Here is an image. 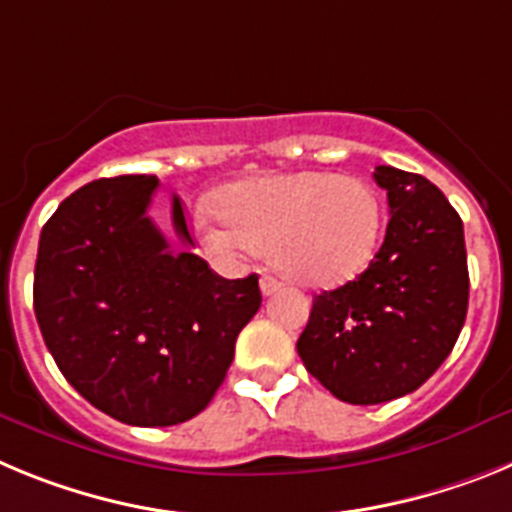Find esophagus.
<instances>
[{"mask_svg":"<svg viewBox=\"0 0 512 512\" xmlns=\"http://www.w3.org/2000/svg\"><path fill=\"white\" fill-rule=\"evenodd\" d=\"M279 287H282V282H279V279L269 277V274H264V277H261V292H264L266 297L274 295V292H277Z\"/></svg>","mask_w":512,"mask_h":512,"instance_id":"1","label":"esophagus"}]
</instances>
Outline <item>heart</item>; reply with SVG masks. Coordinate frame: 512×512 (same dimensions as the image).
<instances>
[{
	"label": "heart",
	"instance_id": "obj_1",
	"mask_svg": "<svg viewBox=\"0 0 512 512\" xmlns=\"http://www.w3.org/2000/svg\"><path fill=\"white\" fill-rule=\"evenodd\" d=\"M217 212L197 210L194 228L215 256L269 253L292 282L333 287L359 277L382 241V202L359 176L287 171L241 179L217 192Z\"/></svg>",
	"mask_w": 512,
	"mask_h": 512
}]
</instances>
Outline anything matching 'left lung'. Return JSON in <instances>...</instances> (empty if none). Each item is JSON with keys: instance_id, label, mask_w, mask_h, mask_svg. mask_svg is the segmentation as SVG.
I'll return each instance as SVG.
<instances>
[{"instance_id": "left-lung-1", "label": "left lung", "mask_w": 512, "mask_h": 512, "mask_svg": "<svg viewBox=\"0 0 512 512\" xmlns=\"http://www.w3.org/2000/svg\"><path fill=\"white\" fill-rule=\"evenodd\" d=\"M390 223L369 269L312 300L297 341L338 400L379 405L415 392L451 354L469 305L461 217L425 176L377 166Z\"/></svg>"}]
</instances>
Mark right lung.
<instances>
[{"mask_svg": "<svg viewBox=\"0 0 512 512\" xmlns=\"http://www.w3.org/2000/svg\"><path fill=\"white\" fill-rule=\"evenodd\" d=\"M156 176L84 184L43 225L33 305L58 369L84 400L140 428L210 405L235 338L261 307L259 277L223 279L194 246L179 197L171 248L148 217Z\"/></svg>", "mask_w": 512, "mask_h": 512, "instance_id": "1", "label": "right lung"}]
</instances>
